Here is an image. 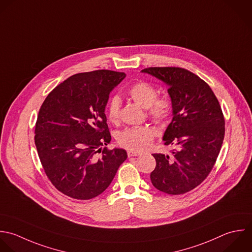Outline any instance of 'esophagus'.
I'll return each mask as SVG.
<instances>
[{
    "instance_id": "1",
    "label": "esophagus",
    "mask_w": 252,
    "mask_h": 252,
    "mask_svg": "<svg viewBox=\"0 0 252 252\" xmlns=\"http://www.w3.org/2000/svg\"><path fill=\"white\" fill-rule=\"evenodd\" d=\"M141 155L140 152H137V151H133V150H129L127 151V156L128 157H134V156H139Z\"/></svg>"
}]
</instances>
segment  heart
Here are the masks:
<instances>
[{"instance_id":"heart-1","label":"heart","mask_w":252,"mask_h":252,"mask_svg":"<svg viewBox=\"0 0 252 252\" xmlns=\"http://www.w3.org/2000/svg\"><path fill=\"white\" fill-rule=\"evenodd\" d=\"M127 94L132 101L147 109L149 118L158 124L168 120L172 113V103L167 97H157L156 88L148 82L138 81L132 84L127 90ZM121 100L114 97L108 104L107 117L113 124L120 121ZM155 129L149 126L128 127L121 131L118 136V142L121 146L133 151H142L147 149L153 142Z\"/></svg>"}]
</instances>
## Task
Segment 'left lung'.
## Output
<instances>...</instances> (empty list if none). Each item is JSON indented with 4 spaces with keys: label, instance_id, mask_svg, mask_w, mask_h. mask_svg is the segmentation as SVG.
<instances>
[{
    "label": "left lung",
    "instance_id": "left-lung-1",
    "mask_svg": "<svg viewBox=\"0 0 252 252\" xmlns=\"http://www.w3.org/2000/svg\"><path fill=\"white\" fill-rule=\"evenodd\" d=\"M141 71L169 86L173 120L163 140L165 145L177 146L172 156L153 154L152 185L168 194H184L199 186L215 165L225 135L222 109L210 86L186 68L147 67Z\"/></svg>",
    "mask_w": 252,
    "mask_h": 252
}]
</instances>
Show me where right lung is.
Returning a JSON list of instances; mask_svg holds the SVG:
<instances>
[{"label": "right lung", "instance_id": "obj_1", "mask_svg": "<svg viewBox=\"0 0 252 252\" xmlns=\"http://www.w3.org/2000/svg\"><path fill=\"white\" fill-rule=\"evenodd\" d=\"M125 72L98 69L74 74L43 102L35 126V145L43 169L62 193L79 200L101 194L112 183L126 151L101 146L111 141L105 108Z\"/></svg>", "mask_w": 252, "mask_h": 252}]
</instances>
